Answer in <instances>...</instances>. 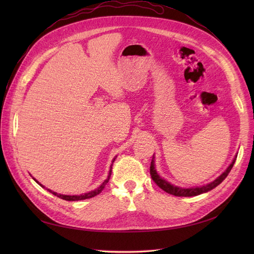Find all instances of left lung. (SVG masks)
Returning <instances> with one entry per match:
<instances>
[{
  "label": "left lung",
  "mask_w": 254,
  "mask_h": 254,
  "mask_svg": "<svg viewBox=\"0 0 254 254\" xmlns=\"http://www.w3.org/2000/svg\"><path fill=\"white\" fill-rule=\"evenodd\" d=\"M237 158V155H235L234 159L232 160L231 164H230L227 170L222 173L220 176H218L216 179H215L214 181L207 183V184H204V186H201V187H195V188H180V187H177L175 186V184H172L171 182L166 181L164 178H162L159 175V173L157 172L156 170V165H155V157L152 156V160H151V163H150V175H151V178L152 180L155 181V183L157 184V186L162 189L163 190H165L166 193L168 194H172L174 196H178V197H191V196H197V195H200V194H203V193H206V191H209L213 189L216 188L217 186H219V184L224 181L226 178L228 174L231 172L232 167L235 163V160Z\"/></svg>",
  "instance_id": "obj_1"
}]
</instances>
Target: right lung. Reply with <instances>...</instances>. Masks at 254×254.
Returning <instances> with one entry per match:
<instances>
[{
  "instance_id": "add662e5",
  "label": "right lung",
  "mask_w": 254,
  "mask_h": 254,
  "mask_svg": "<svg viewBox=\"0 0 254 254\" xmlns=\"http://www.w3.org/2000/svg\"><path fill=\"white\" fill-rule=\"evenodd\" d=\"M115 158H117V156H115L114 158H113V160H112V164H113V162H114V160H115ZM111 164V165H112ZM111 166H110V171H109V174H108V177H107V179L101 184V186H99L97 189H95L94 190H91V191H88V193H84V194H80V195H63V194H58V193H56V191H53L52 190H50V189H47L50 193H52L53 195H55V196H57V197H59V198H61V199H64V200H67V201H78V200H83V199H89V198H92V197H94V196H96V195H98L99 193H101V191L104 190V188L106 187V184L108 183V181H109V179H110V176H111ZM33 177V176H32ZM33 179L39 184L40 187H42V188H45V187H43L42 184L38 181V180H36L34 177H33Z\"/></svg>"
}]
</instances>
